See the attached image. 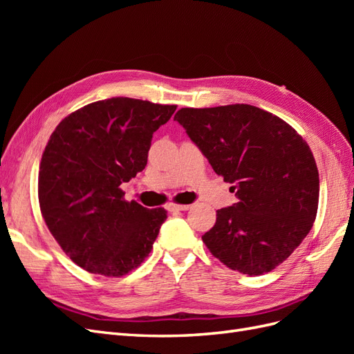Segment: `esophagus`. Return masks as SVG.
<instances>
[{
	"instance_id": "esophagus-1",
	"label": "esophagus",
	"mask_w": 354,
	"mask_h": 354,
	"mask_svg": "<svg viewBox=\"0 0 354 354\" xmlns=\"http://www.w3.org/2000/svg\"><path fill=\"white\" fill-rule=\"evenodd\" d=\"M190 208V205H180V203H174V202H169L167 205V209L169 212H177V211H187Z\"/></svg>"
}]
</instances>
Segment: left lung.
Returning a JSON list of instances; mask_svg holds the SVG:
<instances>
[{
    "instance_id": "obj_1",
    "label": "left lung",
    "mask_w": 354,
    "mask_h": 354,
    "mask_svg": "<svg viewBox=\"0 0 354 354\" xmlns=\"http://www.w3.org/2000/svg\"><path fill=\"white\" fill-rule=\"evenodd\" d=\"M174 121L236 192L238 202L217 211L203 243L232 270L272 272L316 218L319 171L308 145L279 116L243 103L183 108Z\"/></svg>"
}]
</instances>
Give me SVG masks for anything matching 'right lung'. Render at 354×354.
I'll list each match as a JSON object with an SVG mask.
<instances>
[{
    "label": "right lung",
    "mask_w": 354,
    "mask_h": 354,
    "mask_svg": "<svg viewBox=\"0 0 354 354\" xmlns=\"http://www.w3.org/2000/svg\"><path fill=\"white\" fill-rule=\"evenodd\" d=\"M176 109L112 97L72 112L50 136L38 174L41 214L84 270L121 277L151 252L167 211L125 201L120 186L145 169L153 133Z\"/></svg>",
    "instance_id": "1"
}]
</instances>
